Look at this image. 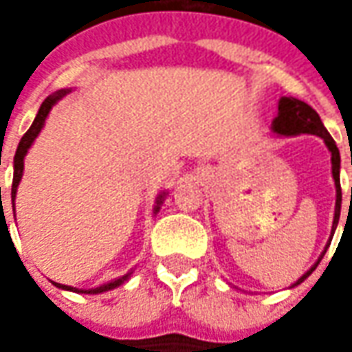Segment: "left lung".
Here are the masks:
<instances>
[{"instance_id": "obj_1", "label": "left lung", "mask_w": 352, "mask_h": 352, "mask_svg": "<svg viewBox=\"0 0 352 352\" xmlns=\"http://www.w3.org/2000/svg\"><path fill=\"white\" fill-rule=\"evenodd\" d=\"M272 133H276L280 137H298V135H316V137H321L323 142H325V146L329 148V153H331V174H333V180H335V192H337V197H335V215H333V227H331V236H329V243H327V247L325 250L321 252V256L318 258V263L314 264L307 272H305L304 276L298 278L296 280V284H292L290 288L294 286H298V284H302L305 278L309 276L316 268H318V264L321 263V258H323V254L327 252L329 249V245H331V239L333 233H335V229H337V225H339V215H341V180H339V172H341V155H339V148H337V144L331 139V135L327 133V129L325 125L321 123V119H319L318 111L311 107V105H307L302 100H298V98H280V102H278V116L274 117V121H272ZM351 204H352V190H351Z\"/></svg>"}]
</instances>
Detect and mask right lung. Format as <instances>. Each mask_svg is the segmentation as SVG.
Instances as JSON below:
<instances>
[{"label":"right lung","mask_w":352,"mask_h":352,"mask_svg":"<svg viewBox=\"0 0 352 352\" xmlns=\"http://www.w3.org/2000/svg\"><path fill=\"white\" fill-rule=\"evenodd\" d=\"M70 91H72V89H58V91H54L52 96H48L47 100L43 102V105L38 107V113H36V117H34L33 125H31V127H29V131L23 135L19 146H17V151H15V158H13V186H11V201H13V206H15L17 188H19L21 178H23L25 156H27V153H29V148L33 146V142H34V139L38 137V133H41V131H43V127H45V121H47L50 109H52L56 103L60 102L66 94H70ZM164 197H166V192H160V194H158V197H156L155 213L160 210V204L164 201ZM0 201H1V197H0ZM131 274H133V270H131V272H127V274H123V276L116 278V280H109V282H105V284L98 286V288H89V290H82V288H74V286H66V284H56V282H54V286H56V288H62V290L76 292V294H103V292L116 290V288H119L121 284H125L129 278H131Z\"/></svg>","instance_id":"obj_1"}]
</instances>
